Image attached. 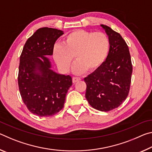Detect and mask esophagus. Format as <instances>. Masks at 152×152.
I'll list each match as a JSON object with an SVG mask.
<instances>
[{
    "label": "esophagus",
    "mask_w": 152,
    "mask_h": 152,
    "mask_svg": "<svg viewBox=\"0 0 152 152\" xmlns=\"http://www.w3.org/2000/svg\"><path fill=\"white\" fill-rule=\"evenodd\" d=\"M80 78H78V77H73L72 78V82L73 83H76V82H78L79 80H80Z\"/></svg>",
    "instance_id": "34e87169"
}]
</instances>
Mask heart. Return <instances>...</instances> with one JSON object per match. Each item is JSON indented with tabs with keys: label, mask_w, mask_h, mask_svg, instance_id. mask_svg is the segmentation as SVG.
Listing matches in <instances>:
<instances>
[{
	"label": "heart",
	"mask_w": 152,
	"mask_h": 152,
	"mask_svg": "<svg viewBox=\"0 0 152 152\" xmlns=\"http://www.w3.org/2000/svg\"><path fill=\"white\" fill-rule=\"evenodd\" d=\"M110 42L103 32L74 30L64 38V44L56 43L52 49L55 62L63 72L70 70L75 56L73 72L76 74L96 70L109 54Z\"/></svg>",
	"instance_id": "b5f03b06"
}]
</instances>
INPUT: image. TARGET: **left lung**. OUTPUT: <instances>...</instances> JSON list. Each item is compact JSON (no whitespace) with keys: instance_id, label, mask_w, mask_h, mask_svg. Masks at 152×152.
I'll return each mask as SVG.
<instances>
[{"instance_id":"8db88e82","label":"left lung","mask_w":152,"mask_h":152,"mask_svg":"<svg viewBox=\"0 0 152 152\" xmlns=\"http://www.w3.org/2000/svg\"><path fill=\"white\" fill-rule=\"evenodd\" d=\"M101 26L109 36V54L102 66L84 80L88 103L107 112L117 108L127 97L133 67L129 48L121 35L107 25Z\"/></svg>"}]
</instances>
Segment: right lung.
<instances>
[{
    "label": "right lung",
    "instance_id": "1",
    "mask_svg": "<svg viewBox=\"0 0 152 152\" xmlns=\"http://www.w3.org/2000/svg\"><path fill=\"white\" fill-rule=\"evenodd\" d=\"M61 30L37 29L27 40L20 56L18 84L28 110L39 117H50L63 109L72 79L51 70L50 60Z\"/></svg>",
    "mask_w": 152,
    "mask_h": 152
}]
</instances>
